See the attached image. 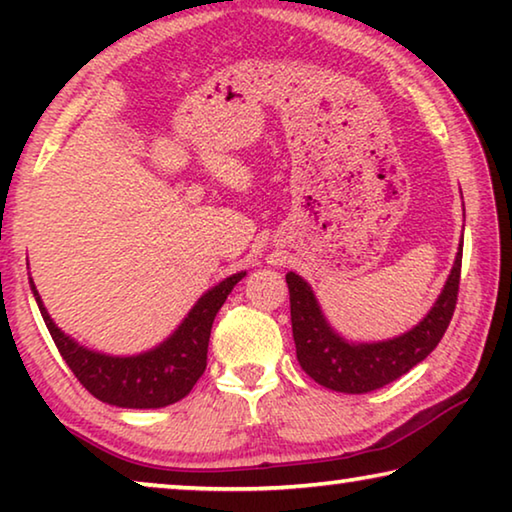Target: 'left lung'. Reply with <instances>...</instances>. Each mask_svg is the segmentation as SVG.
I'll list each match as a JSON object with an SVG mask.
<instances>
[{"label":"left lung","mask_w":512,"mask_h":512,"mask_svg":"<svg viewBox=\"0 0 512 512\" xmlns=\"http://www.w3.org/2000/svg\"><path fill=\"white\" fill-rule=\"evenodd\" d=\"M461 262L463 248H458L445 289L420 325L397 339L379 343H348L341 339L329 327L309 284L300 275L287 273L293 341L302 370L320 386L352 395L377 391L406 375L429 357L447 332L458 300Z\"/></svg>","instance_id":"8db88e82"}]
</instances>
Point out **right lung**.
Segmentation results:
<instances>
[{
	"instance_id": "1",
	"label": "right lung",
	"mask_w": 512,
	"mask_h": 512,
	"mask_svg": "<svg viewBox=\"0 0 512 512\" xmlns=\"http://www.w3.org/2000/svg\"><path fill=\"white\" fill-rule=\"evenodd\" d=\"M244 275L246 273H235L225 277L223 282L203 293L167 341L137 357H110V354L83 348L56 327L42 305L33 280L31 291L60 357L65 359L85 391L121 409H160V406L183 400L201 379L207 366V343H210L214 316L219 314L228 293Z\"/></svg>"
}]
</instances>
